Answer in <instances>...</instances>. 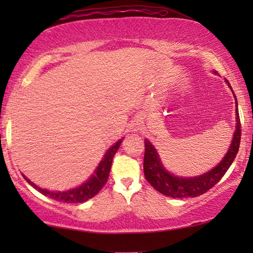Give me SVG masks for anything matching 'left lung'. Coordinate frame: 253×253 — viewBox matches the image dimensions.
Returning <instances> with one entry per match:
<instances>
[{"label": "left lung", "mask_w": 253, "mask_h": 253, "mask_svg": "<svg viewBox=\"0 0 253 253\" xmlns=\"http://www.w3.org/2000/svg\"><path fill=\"white\" fill-rule=\"evenodd\" d=\"M225 81L230 84L228 80ZM235 102H237V98H235ZM240 140H241V123H240L239 111L237 108V130L234 132L232 143H231V146L223 160L219 165H216L210 172L201 175V176L183 178L174 176L163 168L156 149L146 139L144 154L145 178L156 191L166 196H170V198H195V196L202 195L224 176L226 170L229 169L237 156Z\"/></svg>", "instance_id": "left-lung-1"}]
</instances>
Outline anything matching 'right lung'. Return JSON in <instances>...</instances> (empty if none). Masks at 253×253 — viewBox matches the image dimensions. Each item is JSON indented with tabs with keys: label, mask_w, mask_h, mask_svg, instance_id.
Wrapping results in <instances>:
<instances>
[{
	"label": "right lung",
	"mask_w": 253,
	"mask_h": 253,
	"mask_svg": "<svg viewBox=\"0 0 253 253\" xmlns=\"http://www.w3.org/2000/svg\"><path fill=\"white\" fill-rule=\"evenodd\" d=\"M122 140H118V142L113 145L107 153L105 154V157L102 158L101 163L98 166L95 174L92 175L91 178H89L88 182H85L83 185L74 188L71 191L67 192H52L48 190H43V188L38 187L36 184H33L29 178H27L23 175V177L27 179V182L30 185L33 186L36 190H38L48 198L52 199L54 201H59V202L63 203H83L84 201H88L89 199L93 198V196L98 194L102 187H104L105 184L108 181V176L110 173V168H111V162H113L114 155L118 151L119 146H121Z\"/></svg>",
	"instance_id": "add662e5"
}]
</instances>
